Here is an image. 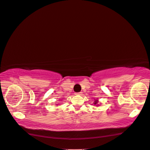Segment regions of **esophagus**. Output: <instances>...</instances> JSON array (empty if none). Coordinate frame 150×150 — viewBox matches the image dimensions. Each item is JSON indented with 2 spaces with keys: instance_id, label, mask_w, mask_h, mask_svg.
Instances as JSON below:
<instances>
[{
  "instance_id": "obj_1",
  "label": "esophagus",
  "mask_w": 150,
  "mask_h": 150,
  "mask_svg": "<svg viewBox=\"0 0 150 150\" xmlns=\"http://www.w3.org/2000/svg\"><path fill=\"white\" fill-rule=\"evenodd\" d=\"M82 92H81V91H80V92H78V93H75V95H78V96H81V95H82Z\"/></svg>"
}]
</instances>
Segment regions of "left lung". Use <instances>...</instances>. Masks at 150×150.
<instances>
[{
    "instance_id": "left-lung-1",
    "label": "left lung",
    "mask_w": 150,
    "mask_h": 150,
    "mask_svg": "<svg viewBox=\"0 0 150 150\" xmlns=\"http://www.w3.org/2000/svg\"><path fill=\"white\" fill-rule=\"evenodd\" d=\"M93 104L96 105V106H98V100H95L94 102H93Z\"/></svg>"
}]
</instances>
